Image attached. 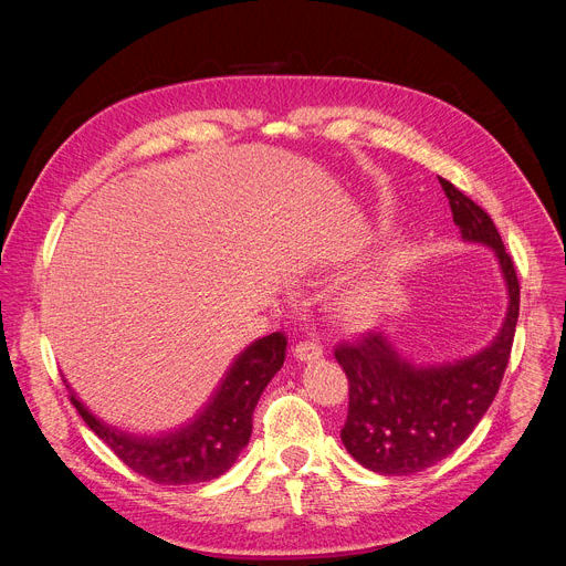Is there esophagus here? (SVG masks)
<instances>
[{"instance_id":"obj_1","label":"esophagus","mask_w":566,"mask_h":566,"mask_svg":"<svg viewBox=\"0 0 566 566\" xmlns=\"http://www.w3.org/2000/svg\"><path fill=\"white\" fill-rule=\"evenodd\" d=\"M293 355H295V360H301V363H314V360L323 358V346L316 342H301L293 346Z\"/></svg>"}]
</instances>
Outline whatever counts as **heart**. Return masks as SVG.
Returning <instances> with one entry per match:
<instances>
[{
  "mask_svg": "<svg viewBox=\"0 0 566 566\" xmlns=\"http://www.w3.org/2000/svg\"><path fill=\"white\" fill-rule=\"evenodd\" d=\"M380 307V286L369 284L355 289L344 301V312L353 321H369Z\"/></svg>",
  "mask_w": 566,
  "mask_h": 566,
  "instance_id": "obj_1",
  "label": "heart"
}]
</instances>
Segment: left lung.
<instances>
[{
	"label": "left lung",
	"instance_id": "obj_1",
	"mask_svg": "<svg viewBox=\"0 0 566 566\" xmlns=\"http://www.w3.org/2000/svg\"><path fill=\"white\" fill-rule=\"evenodd\" d=\"M465 243L493 250L507 286V314L489 346L442 365L401 358L385 331L342 342L335 358L348 378L342 442L360 465L380 474H412L450 457L493 403L510 363L521 286L516 268L484 208L440 178Z\"/></svg>",
	"mask_w": 566,
	"mask_h": 566
}]
</instances>
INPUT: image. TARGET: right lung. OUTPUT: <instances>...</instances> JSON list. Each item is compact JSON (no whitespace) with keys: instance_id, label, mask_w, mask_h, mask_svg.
I'll return each mask as SVG.
<instances>
[{"instance_id":"1","label":"right lung","mask_w":566,"mask_h":566,"mask_svg":"<svg viewBox=\"0 0 566 566\" xmlns=\"http://www.w3.org/2000/svg\"><path fill=\"white\" fill-rule=\"evenodd\" d=\"M286 337L273 333L250 344L222 378L197 418L165 436H135L88 410L71 390V403L107 448L130 470L156 484H197L224 474L252 436V412L265 385L282 369Z\"/></svg>"}]
</instances>
